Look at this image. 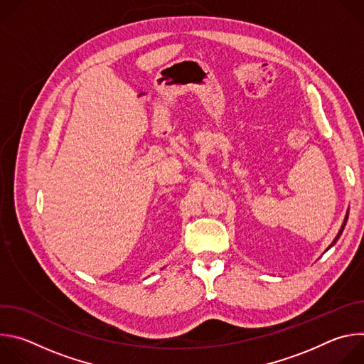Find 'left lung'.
Segmentation results:
<instances>
[{
    "label": "left lung",
    "mask_w": 364,
    "mask_h": 364,
    "mask_svg": "<svg viewBox=\"0 0 364 364\" xmlns=\"http://www.w3.org/2000/svg\"><path fill=\"white\" fill-rule=\"evenodd\" d=\"M347 219H348V213H347V216H346V219H344V223H343V226H341V229H340V232H338V235H337V236H336V239H334V240H333V243H331V245H330V247H331V246H333V245H334V243H336V242H337V240H338V237H340V236H341V233H343V229H344V226H346V223H347ZM330 247H328V249H330Z\"/></svg>",
    "instance_id": "left-lung-1"
}]
</instances>
